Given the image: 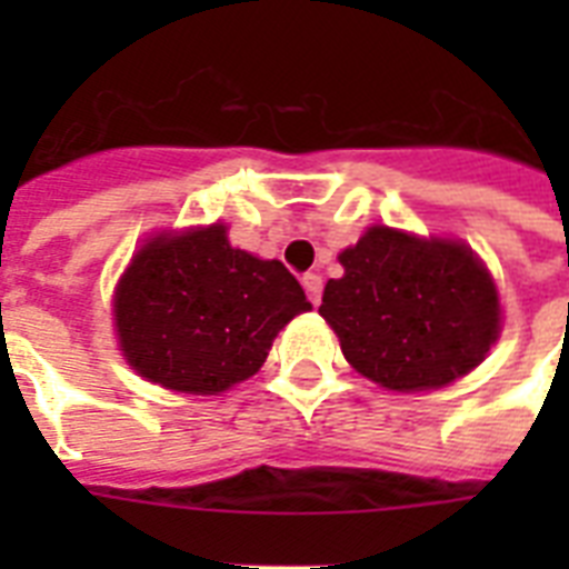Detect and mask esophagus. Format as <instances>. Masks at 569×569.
I'll return each mask as SVG.
<instances>
[{"label": "esophagus", "mask_w": 569, "mask_h": 569, "mask_svg": "<svg viewBox=\"0 0 569 569\" xmlns=\"http://www.w3.org/2000/svg\"><path fill=\"white\" fill-rule=\"evenodd\" d=\"M301 286H303V292H307V298L312 301V307H319V303H321V286H325V283H321V277L312 274V271H310V274L301 277Z\"/></svg>", "instance_id": "1"}]
</instances>
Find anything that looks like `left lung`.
I'll use <instances>...</instances> for the list:
<instances>
[{
  "mask_svg": "<svg viewBox=\"0 0 569 569\" xmlns=\"http://www.w3.org/2000/svg\"><path fill=\"white\" fill-rule=\"evenodd\" d=\"M339 262L346 274L328 280L319 312L348 363L380 387H446L499 339L493 277L463 241L369 227Z\"/></svg>",
  "mask_w": 569,
  "mask_h": 569,
  "instance_id": "left-lung-1",
  "label": "left lung"
}]
</instances>
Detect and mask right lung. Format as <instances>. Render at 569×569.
<instances>
[{"label": "right lung", "mask_w": 569, "mask_h": 569, "mask_svg": "<svg viewBox=\"0 0 569 569\" xmlns=\"http://www.w3.org/2000/svg\"><path fill=\"white\" fill-rule=\"evenodd\" d=\"M307 310L283 262L232 248L223 223L150 239L114 289L127 363L189 396H218L257 375L277 333Z\"/></svg>", "instance_id": "obj_1"}]
</instances>
